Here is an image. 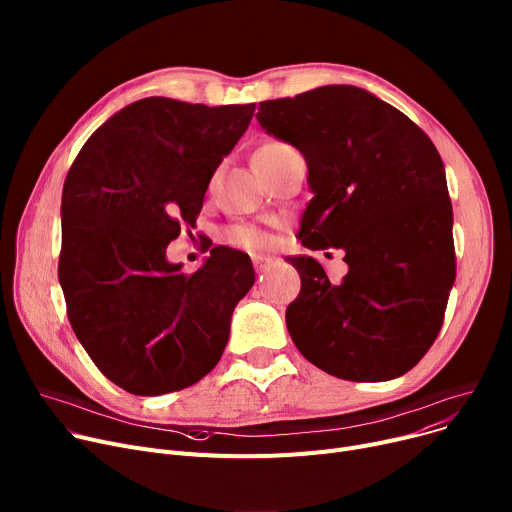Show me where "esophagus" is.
I'll list each match as a JSON object with an SVG mask.
<instances>
[{"mask_svg": "<svg viewBox=\"0 0 512 512\" xmlns=\"http://www.w3.org/2000/svg\"><path fill=\"white\" fill-rule=\"evenodd\" d=\"M252 262H254L256 273H258V275H264L266 270L270 268V262H273V260L266 258V256H254V258H252Z\"/></svg>", "mask_w": 512, "mask_h": 512, "instance_id": "34e87169", "label": "esophagus"}]
</instances>
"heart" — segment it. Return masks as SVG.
Returning a JSON list of instances; mask_svg holds the SVG:
<instances>
[{
	"mask_svg": "<svg viewBox=\"0 0 512 512\" xmlns=\"http://www.w3.org/2000/svg\"><path fill=\"white\" fill-rule=\"evenodd\" d=\"M291 146L289 144H283V142H268L264 146H260L256 153H254V159L252 163L256 165H262V163H268L270 159H275L277 155L285 153V150H289ZM225 244L233 246V248H244V250H260L268 244V233L258 229V227H252V225H233L225 231L223 235Z\"/></svg>",
	"mask_w": 512,
	"mask_h": 512,
	"instance_id": "1",
	"label": "heart"
}]
</instances>
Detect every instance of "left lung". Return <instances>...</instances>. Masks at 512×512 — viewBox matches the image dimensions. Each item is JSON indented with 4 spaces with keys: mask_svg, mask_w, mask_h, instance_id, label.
I'll list each match as a JSON object with an SVG mask.
<instances>
[{
    "mask_svg": "<svg viewBox=\"0 0 512 512\" xmlns=\"http://www.w3.org/2000/svg\"><path fill=\"white\" fill-rule=\"evenodd\" d=\"M256 117L308 163L314 198L302 246L343 250L349 266L333 283L312 256L287 258L302 277L285 314L295 347L343 380L403 376L436 341L457 277L453 204L434 142L349 84L262 101Z\"/></svg>",
    "mask_w": 512,
    "mask_h": 512,
    "instance_id": "8db88e82",
    "label": "left lung"
}]
</instances>
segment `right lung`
<instances>
[{
  "label": "right lung",
  "instance_id": "1",
  "mask_svg": "<svg viewBox=\"0 0 512 512\" xmlns=\"http://www.w3.org/2000/svg\"><path fill=\"white\" fill-rule=\"evenodd\" d=\"M254 109L140 99L107 119L68 171L57 264L68 320L101 374L132 395L175 393L213 370L254 285L239 250L213 248L190 275L165 258Z\"/></svg>",
  "mask_w": 512,
  "mask_h": 512
}]
</instances>
